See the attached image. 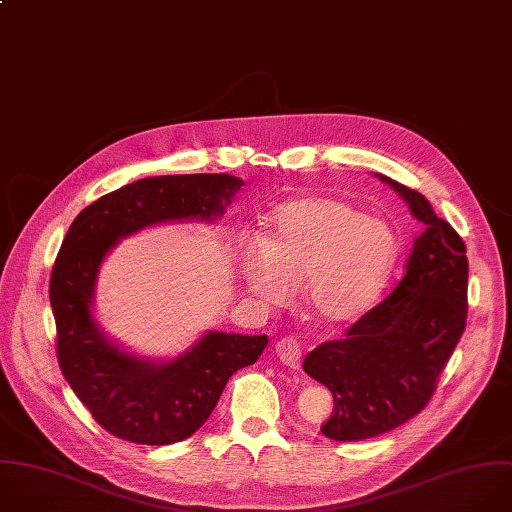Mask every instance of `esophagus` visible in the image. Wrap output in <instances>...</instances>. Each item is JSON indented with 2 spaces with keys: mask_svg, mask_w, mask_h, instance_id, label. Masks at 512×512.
<instances>
[{
  "mask_svg": "<svg viewBox=\"0 0 512 512\" xmlns=\"http://www.w3.org/2000/svg\"><path fill=\"white\" fill-rule=\"evenodd\" d=\"M275 352L285 366L289 368L301 366V346L295 337H281L275 344Z\"/></svg>",
  "mask_w": 512,
  "mask_h": 512,
  "instance_id": "esophagus-1",
  "label": "esophagus"
}]
</instances>
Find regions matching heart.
I'll return each mask as SVG.
<instances>
[{"instance_id": "heart-1", "label": "heart", "mask_w": 512, "mask_h": 512, "mask_svg": "<svg viewBox=\"0 0 512 512\" xmlns=\"http://www.w3.org/2000/svg\"><path fill=\"white\" fill-rule=\"evenodd\" d=\"M396 257L398 237L386 221L344 199L307 195L267 217L261 243L241 249L239 267L259 301L283 305L301 281L311 313L339 325L374 305Z\"/></svg>"}]
</instances>
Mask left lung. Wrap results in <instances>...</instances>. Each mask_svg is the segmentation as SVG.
Returning a JSON list of instances; mask_svg holds the SVG:
<instances>
[{
    "label": "left lung",
    "instance_id": "1",
    "mask_svg": "<svg viewBox=\"0 0 512 512\" xmlns=\"http://www.w3.org/2000/svg\"><path fill=\"white\" fill-rule=\"evenodd\" d=\"M412 215L426 225L394 291L344 337L319 344L303 370L329 388L333 412L323 436L354 442L380 436L430 402L468 315V259L462 237L436 217L418 191L388 177Z\"/></svg>",
    "mask_w": 512,
    "mask_h": 512
}]
</instances>
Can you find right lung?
Listing matches in <instances>:
<instances>
[{
	"mask_svg": "<svg viewBox=\"0 0 512 512\" xmlns=\"http://www.w3.org/2000/svg\"><path fill=\"white\" fill-rule=\"evenodd\" d=\"M243 181L231 175H168L134 181L88 205L70 225L50 275L60 370L112 436L162 446L195 434L229 378L257 362L267 335L209 331L181 358H134L100 333L92 313L98 267L118 239L148 225L223 215Z\"/></svg>",
	"mask_w": 512,
	"mask_h": 512,
	"instance_id": "add662e5",
	"label": "right lung"
}]
</instances>
